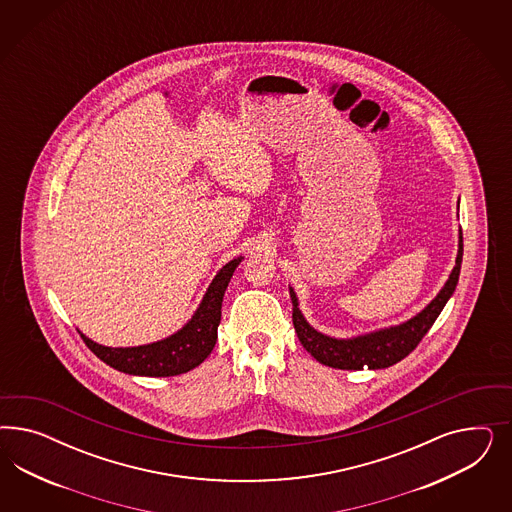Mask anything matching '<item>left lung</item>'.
<instances>
[{"mask_svg": "<svg viewBox=\"0 0 512 512\" xmlns=\"http://www.w3.org/2000/svg\"><path fill=\"white\" fill-rule=\"evenodd\" d=\"M462 255L464 238L460 229L456 266L452 268L449 279L445 281V285L435 295L434 300L424 310H420L417 315H413L400 325L383 326L351 338H334L313 328L300 310L295 289L289 285V295L293 300V325L298 340L317 362L338 370H383L400 362L419 345V341L426 336V332L432 328L435 319L449 302L450 296L454 295L460 278Z\"/></svg>", "mask_w": 512, "mask_h": 512, "instance_id": "left-lung-1", "label": "left lung"}]
</instances>
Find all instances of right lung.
I'll use <instances>...</instances> for the list:
<instances>
[{
  "instance_id": "add662e5",
  "label": "right lung",
  "mask_w": 512,
  "mask_h": 512,
  "mask_svg": "<svg viewBox=\"0 0 512 512\" xmlns=\"http://www.w3.org/2000/svg\"><path fill=\"white\" fill-rule=\"evenodd\" d=\"M244 257H234L210 281L206 293L186 325L163 340L135 347H107L90 340L78 330L93 355L110 368L140 377H172L201 366L210 357L217 341V326L221 321V302L234 270Z\"/></svg>"
}]
</instances>
